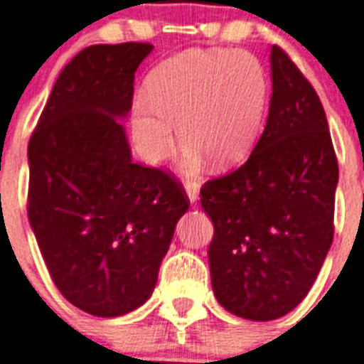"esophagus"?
Returning a JSON list of instances; mask_svg holds the SVG:
<instances>
[{"instance_id": "esophagus-1", "label": "esophagus", "mask_w": 364, "mask_h": 364, "mask_svg": "<svg viewBox=\"0 0 364 364\" xmlns=\"http://www.w3.org/2000/svg\"><path fill=\"white\" fill-rule=\"evenodd\" d=\"M185 191H187V196L191 202H196L198 200V193H200V185L193 179H185Z\"/></svg>"}]
</instances>
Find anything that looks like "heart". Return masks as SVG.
<instances>
[{
	"label": "heart",
	"mask_w": 364,
	"mask_h": 364,
	"mask_svg": "<svg viewBox=\"0 0 364 364\" xmlns=\"http://www.w3.org/2000/svg\"><path fill=\"white\" fill-rule=\"evenodd\" d=\"M147 98L132 105V137L139 156L159 164L176 145L177 124L185 145L183 164L196 170L202 156L227 168L257 141L268 105V79L249 53L185 50L156 65Z\"/></svg>",
	"instance_id": "b5f03b06"
}]
</instances>
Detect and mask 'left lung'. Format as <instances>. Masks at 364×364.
Masks as SVG:
<instances>
[{
	"mask_svg": "<svg viewBox=\"0 0 364 364\" xmlns=\"http://www.w3.org/2000/svg\"><path fill=\"white\" fill-rule=\"evenodd\" d=\"M268 121L238 170L204 183L213 221L208 249L219 304L251 321L302 302L334 236L338 160L321 100L277 45L272 47Z\"/></svg>",
	"mask_w": 364,
	"mask_h": 364,
	"instance_id": "obj_1",
	"label": "left lung"
}]
</instances>
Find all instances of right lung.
Masks as SVG:
<instances>
[{
    "mask_svg": "<svg viewBox=\"0 0 364 364\" xmlns=\"http://www.w3.org/2000/svg\"><path fill=\"white\" fill-rule=\"evenodd\" d=\"M149 43L92 45L65 65L28 143V219L65 300L117 317L151 296L188 198L134 164L124 128Z\"/></svg>",
    "mask_w": 364,
    "mask_h": 364,
    "instance_id": "right-lung-1",
    "label": "right lung"
}]
</instances>
